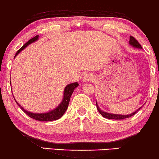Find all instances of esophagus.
Returning <instances> with one entry per match:
<instances>
[{
  "mask_svg": "<svg viewBox=\"0 0 159 159\" xmlns=\"http://www.w3.org/2000/svg\"><path fill=\"white\" fill-rule=\"evenodd\" d=\"M93 80V76L91 74H86L84 77H83V81L84 82H90Z\"/></svg>",
  "mask_w": 159,
  "mask_h": 159,
  "instance_id": "obj_1",
  "label": "esophagus"
}]
</instances>
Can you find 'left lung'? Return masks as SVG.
Masks as SVG:
<instances>
[{
  "label": "left lung",
  "mask_w": 159,
  "mask_h": 159,
  "mask_svg": "<svg viewBox=\"0 0 159 159\" xmlns=\"http://www.w3.org/2000/svg\"><path fill=\"white\" fill-rule=\"evenodd\" d=\"M129 43L132 46H133L134 48H142V47L140 45L139 43L137 41L136 39H134L133 36H129ZM97 107L98 109V111L99 112L100 114L103 117H104L105 118H108V119H114V120H123V119H125L127 118H130L131 116H134L135 113L138 111L140 108L142 107H140L139 109H137V111H135L133 113L131 114H129V115H120V114H113V113H106L105 111H103L102 110H101L99 106H98V104L97 103Z\"/></svg>",
  "instance_id": "obj_1"
}]
</instances>
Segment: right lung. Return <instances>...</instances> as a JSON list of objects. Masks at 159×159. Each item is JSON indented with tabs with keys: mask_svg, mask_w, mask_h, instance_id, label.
<instances>
[{
	"mask_svg": "<svg viewBox=\"0 0 159 159\" xmlns=\"http://www.w3.org/2000/svg\"><path fill=\"white\" fill-rule=\"evenodd\" d=\"M38 39H39V35H36L34 38L31 39L30 40H29L25 44V45L22 46V48H20L19 50L17 51V52L15 56V58L16 57V56L18 53H20V51H22L23 49L25 48L28 45H30V43H32L33 42H34V41H37ZM78 85H79V84H78L77 82H74V83H71V84H67L64 89L63 98H62L61 103H60L56 108H54L53 110L47 112V113H32V112L27 111H26L25 109L23 108L22 106H21L20 104L17 102L16 100L15 99V100L17 105L20 106L21 109H22L23 111H24V113L27 114L28 116H30V118L36 120H39V121L56 120L61 118V117L63 116L65 112L66 111L67 107H68L70 97H71V96L72 94V93H73L75 89L78 87Z\"/></svg>",
	"mask_w": 159,
	"mask_h": 159,
	"instance_id": "obj_1",
	"label": "right lung"
}]
</instances>
